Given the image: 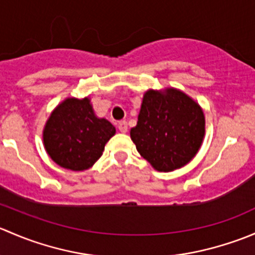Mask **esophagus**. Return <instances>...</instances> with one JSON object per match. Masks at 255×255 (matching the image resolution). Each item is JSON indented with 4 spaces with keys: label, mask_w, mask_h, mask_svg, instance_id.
I'll return each instance as SVG.
<instances>
[{
    "label": "esophagus",
    "mask_w": 255,
    "mask_h": 255,
    "mask_svg": "<svg viewBox=\"0 0 255 255\" xmlns=\"http://www.w3.org/2000/svg\"><path fill=\"white\" fill-rule=\"evenodd\" d=\"M118 129H120V132H122V133L127 132L128 130L127 122H126V121H121V122L118 123Z\"/></svg>",
    "instance_id": "obj_1"
}]
</instances>
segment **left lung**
<instances>
[{"instance_id":"left-lung-1","label":"left lung","mask_w":255,"mask_h":255,"mask_svg":"<svg viewBox=\"0 0 255 255\" xmlns=\"http://www.w3.org/2000/svg\"><path fill=\"white\" fill-rule=\"evenodd\" d=\"M205 134V116L184 92L149 90L143 97L130 138L140 155L159 171H173L189 163Z\"/></svg>"}]
</instances>
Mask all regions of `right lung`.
<instances>
[{
    "label": "right lung",
    "mask_w": 255,
    "mask_h": 255,
    "mask_svg": "<svg viewBox=\"0 0 255 255\" xmlns=\"http://www.w3.org/2000/svg\"><path fill=\"white\" fill-rule=\"evenodd\" d=\"M115 133L109 121L95 116L89 99H68L51 113L43 140L58 165L81 171L99 160Z\"/></svg>",
    "instance_id": "right-lung-1"
}]
</instances>
